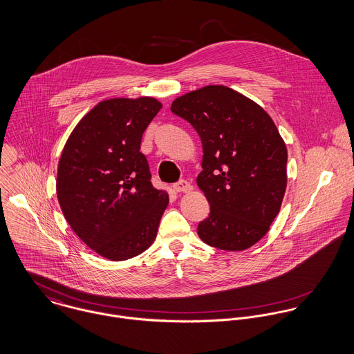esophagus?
<instances>
[{"label": "esophagus", "instance_id": "esophagus-1", "mask_svg": "<svg viewBox=\"0 0 354 354\" xmlns=\"http://www.w3.org/2000/svg\"><path fill=\"white\" fill-rule=\"evenodd\" d=\"M174 190L178 192V193H189L193 190V186L187 182V180H179L174 185Z\"/></svg>", "mask_w": 354, "mask_h": 354}]
</instances>
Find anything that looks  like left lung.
<instances>
[{
    "mask_svg": "<svg viewBox=\"0 0 354 354\" xmlns=\"http://www.w3.org/2000/svg\"><path fill=\"white\" fill-rule=\"evenodd\" d=\"M171 111L203 142L197 185L211 213L198 224V236L221 250L249 249L270 231L287 186V147L274 120L259 104L221 84L178 97Z\"/></svg>",
    "mask_w": 354,
    "mask_h": 354,
    "instance_id": "1",
    "label": "left lung"
}]
</instances>
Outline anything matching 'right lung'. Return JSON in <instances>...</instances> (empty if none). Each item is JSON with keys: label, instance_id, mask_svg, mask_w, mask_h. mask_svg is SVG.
<instances>
[{"label": "right lung", "instance_id": "obj_1", "mask_svg": "<svg viewBox=\"0 0 354 354\" xmlns=\"http://www.w3.org/2000/svg\"><path fill=\"white\" fill-rule=\"evenodd\" d=\"M162 108L153 97L109 98L72 130L57 167L60 208L97 254L123 261L156 239L169 198L151 186L142 134Z\"/></svg>", "mask_w": 354, "mask_h": 354}]
</instances>
